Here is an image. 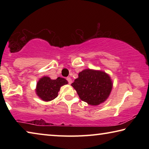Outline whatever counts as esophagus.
I'll list each match as a JSON object with an SVG mask.
<instances>
[{
	"mask_svg": "<svg viewBox=\"0 0 149 149\" xmlns=\"http://www.w3.org/2000/svg\"><path fill=\"white\" fill-rule=\"evenodd\" d=\"M66 80L68 81V84H71L72 83V79H71V78H70V77H68L66 78Z\"/></svg>",
	"mask_w": 149,
	"mask_h": 149,
	"instance_id": "obj_1",
	"label": "esophagus"
}]
</instances>
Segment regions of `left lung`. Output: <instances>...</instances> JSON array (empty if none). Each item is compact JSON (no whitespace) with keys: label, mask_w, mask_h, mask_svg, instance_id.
Returning a JSON list of instances; mask_svg holds the SVG:
<instances>
[{"label":"left lung","mask_w":149,"mask_h":149,"mask_svg":"<svg viewBox=\"0 0 149 149\" xmlns=\"http://www.w3.org/2000/svg\"><path fill=\"white\" fill-rule=\"evenodd\" d=\"M80 99L93 106L104 102L112 89V81L107 73L86 69L78 74L72 84Z\"/></svg>","instance_id":"obj_1"}]
</instances>
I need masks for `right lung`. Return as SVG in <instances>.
Segmentation results:
<instances>
[{"instance_id":"1","label":"right lung","mask_w":149,"mask_h":149,"mask_svg":"<svg viewBox=\"0 0 149 149\" xmlns=\"http://www.w3.org/2000/svg\"><path fill=\"white\" fill-rule=\"evenodd\" d=\"M65 84L68 81L64 78L58 77L56 79H51L49 77H42L37 84L36 93L44 101H50L57 97L60 87Z\"/></svg>"}]
</instances>
